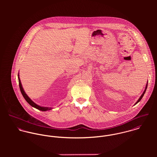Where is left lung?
Returning <instances> with one entry per match:
<instances>
[{
	"label": "left lung",
	"instance_id": "1",
	"mask_svg": "<svg viewBox=\"0 0 157 157\" xmlns=\"http://www.w3.org/2000/svg\"><path fill=\"white\" fill-rule=\"evenodd\" d=\"M147 83H148V81H147V83H146V87H145V89H144V92H143V94H141V95L140 96V97L139 98V99L137 100V101L135 103V105H136V104H137L141 100V98H143V95H144V94H145V92H146V89H147Z\"/></svg>",
	"mask_w": 157,
	"mask_h": 157
}]
</instances>
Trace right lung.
<instances>
[{
    "label": "right lung",
    "instance_id": "obj_1",
    "mask_svg": "<svg viewBox=\"0 0 157 157\" xmlns=\"http://www.w3.org/2000/svg\"><path fill=\"white\" fill-rule=\"evenodd\" d=\"M18 79H19V88H20V90L21 91V93L22 94L23 97H24V98L25 99V100L33 108H35L40 111H49L51 109H52V108H49V107H44V106H39L38 105H37L36 103H35L28 95L27 94L25 93V90L23 88L22 85V83H21V79H20V77H19V73H18Z\"/></svg>",
    "mask_w": 157,
    "mask_h": 157
}]
</instances>
